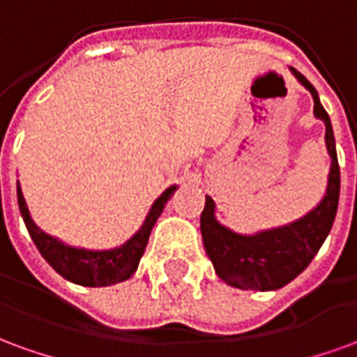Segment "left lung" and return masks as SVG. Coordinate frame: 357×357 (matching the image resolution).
I'll list each match as a JSON object with an SVG mask.
<instances>
[{
  "mask_svg": "<svg viewBox=\"0 0 357 357\" xmlns=\"http://www.w3.org/2000/svg\"><path fill=\"white\" fill-rule=\"evenodd\" d=\"M294 78L314 97V114L325 124V145L331 156L327 191L321 202L306 216L275 229L241 235L216 220V202L206 197L201 214L204 250L214 264L218 277L243 291H277L310 266L327 239L338 208L340 168H338L335 135L327 110L310 82L291 68Z\"/></svg>",
  "mask_w": 357,
  "mask_h": 357,
  "instance_id": "obj_1",
  "label": "left lung"
}]
</instances>
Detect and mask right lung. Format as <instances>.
<instances>
[{
    "label": "right lung",
    "mask_w": 357,
    "mask_h": 357,
    "mask_svg": "<svg viewBox=\"0 0 357 357\" xmlns=\"http://www.w3.org/2000/svg\"><path fill=\"white\" fill-rule=\"evenodd\" d=\"M178 185L168 187L149 210L145 222L139 227V231L133 235L132 239H128L124 245L110 250H88V248H76L70 245H65L57 237H51L45 231H42L28 212L26 201L22 189L17 183V199H19L20 216L26 224V229L30 237L34 241V245L40 250V255L47 260L51 268L57 271L59 275H63L66 281H73L82 287H109V284L126 281L135 273V269L139 266V260L145 247L149 243V235L155 227L156 220L162 214L166 202L170 201V197Z\"/></svg>",
    "instance_id": "right-lung-1"
}]
</instances>
